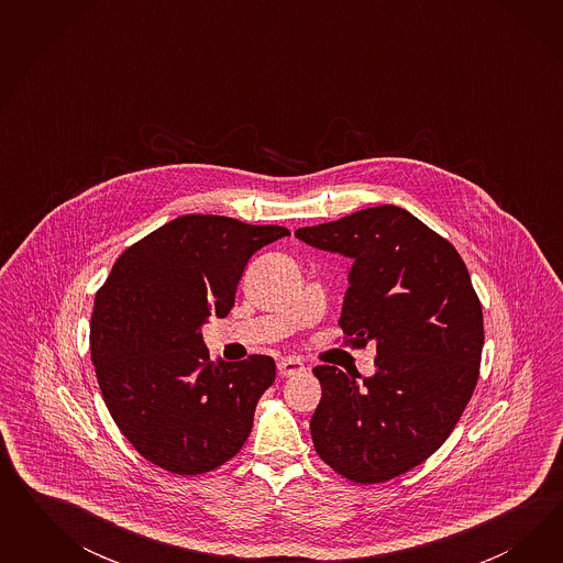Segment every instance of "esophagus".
I'll return each mask as SVG.
<instances>
[{"instance_id":"1","label":"esophagus","mask_w":563,"mask_h":563,"mask_svg":"<svg viewBox=\"0 0 563 563\" xmlns=\"http://www.w3.org/2000/svg\"><path fill=\"white\" fill-rule=\"evenodd\" d=\"M278 374L283 377H290V375L303 374L306 372V365L303 361L297 357H285L278 361Z\"/></svg>"}]
</instances>
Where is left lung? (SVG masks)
Returning a JSON list of instances; mask_svg holds the SVG:
<instances>
[{"label": "left lung", "mask_w": 563, "mask_h": 563, "mask_svg": "<svg viewBox=\"0 0 563 563\" xmlns=\"http://www.w3.org/2000/svg\"><path fill=\"white\" fill-rule=\"evenodd\" d=\"M316 250L353 260L339 324L375 342V374L313 369L311 415L320 459L355 483H384L427 461L477 386L483 311L450 241L409 210L384 205L295 231Z\"/></svg>", "instance_id": "1"}]
</instances>
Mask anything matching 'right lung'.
Wrapping results in <instances>:
<instances>
[{
    "instance_id": "add662e5",
    "label": "right lung",
    "mask_w": 563,
    "mask_h": 563,
    "mask_svg": "<svg viewBox=\"0 0 563 563\" xmlns=\"http://www.w3.org/2000/svg\"><path fill=\"white\" fill-rule=\"evenodd\" d=\"M289 229L186 214L128 247L95 297L90 351L102 400L137 452L175 475L231 461L273 386L266 355L210 361L202 325L235 303L250 257Z\"/></svg>"
}]
</instances>
